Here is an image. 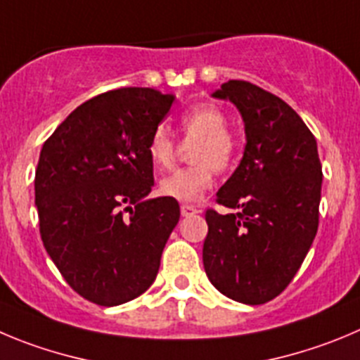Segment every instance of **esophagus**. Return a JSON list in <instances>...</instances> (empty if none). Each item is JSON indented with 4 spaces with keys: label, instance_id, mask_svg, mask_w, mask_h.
<instances>
[{
    "label": "esophagus",
    "instance_id": "34e87169",
    "mask_svg": "<svg viewBox=\"0 0 360 360\" xmlns=\"http://www.w3.org/2000/svg\"><path fill=\"white\" fill-rule=\"evenodd\" d=\"M180 212H182V216H194V214H198L200 210L196 209L194 205H189V203H184L182 207H180Z\"/></svg>",
    "mask_w": 360,
    "mask_h": 360
}]
</instances>
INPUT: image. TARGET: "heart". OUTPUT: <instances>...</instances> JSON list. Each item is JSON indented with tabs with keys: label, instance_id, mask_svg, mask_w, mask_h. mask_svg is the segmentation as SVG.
<instances>
[{
	"label": "heart",
	"instance_id": "obj_1",
	"mask_svg": "<svg viewBox=\"0 0 360 360\" xmlns=\"http://www.w3.org/2000/svg\"><path fill=\"white\" fill-rule=\"evenodd\" d=\"M180 127L187 137L198 139L191 153L196 164L167 174L158 189L178 202H196L212 187L216 169H226L233 162L237 144L226 130V115L216 105L203 103L189 108L180 117ZM146 153L157 171L173 166L176 144L164 124L151 131Z\"/></svg>",
	"mask_w": 360,
	"mask_h": 360
}]
</instances>
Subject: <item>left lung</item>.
<instances>
[{"label": "left lung", "mask_w": 360, "mask_h": 360, "mask_svg": "<svg viewBox=\"0 0 360 360\" xmlns=\"http://www.w3.org/2000/svg\"><path fill=\"white\" fill-rule=\"evenodd\" d=\"M212 96L240 112L246 146L216 194L233 212H205L203 268L219 292L260 305L291 283L318 232V144L285 101L250 82L229 80Z\"/></svg>", "instance_id": "8db88e82"}]
</instances>
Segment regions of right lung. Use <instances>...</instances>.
Here are the masks:
<instances>
[{"label":"right lung","mask_w":360,"mask_h":360,"mask_svg":"<svg viewBox=\"0 0 360 360\" xmlns=\"http://www.w3.org/2000/svg\"><path fill=\"white\" fill-rule=\"evenodd\" d=\"M173 101L148 87L103 92L75 108L41 150L42 245L65 282L96 305H121L150 288L180 219L173 198L146 200L148 141Z\"/></svg>","instance_id":"add662e5"}]
</instances>
